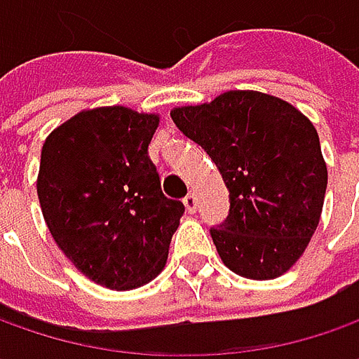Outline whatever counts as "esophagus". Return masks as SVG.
I'll return each instance as SVG.
<instances>
[{"mask_svg": "<svg viewBox=\"0 0 359 359\" xmlns=\"http://www.w3.org/2000/svg\"><path fill=\"white\" fill-rule=\"evenodd\" d=\"M184 203H186L187 212L194 214L198 210V198H196V194H187L186 198H184Z\"/></svg>", "mask_w": 359, "mask_h": 359, "instance_id": "obj_1", "label": "esophagus"}]
</instances>
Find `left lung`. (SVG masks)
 Wrapping results in <instances>:
<instances>
[{
	"label": "left lung",
	"instance_id": "obj_1",
	"mask_svg": "<svg viewBox=\"0 0 359 359\" xmlns=\"http://www.w3.org/2000/svg\"><path fill=\"white\" fill-rule=\"evenodd\" d=\"M172 119L228 187V217L210 228L222 262L250 280L282 276L308 248L324 205L327 170L310 119L259 91L175 107Z\"/></svg>",
	"mask_w": 359,
	"mask_h": 359
}]
</instances>
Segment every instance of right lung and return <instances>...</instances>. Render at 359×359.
I'll return each mask as SVG.
<instances>
[{"label":"right lung","instance_id":"1","mask_svg":"<svg viewBox=\"0 0 359 359\" xmlns=\"http://www.w3.org/2000/svg\"><path fill=\"white\" fill-rule=\"evenodd\" d=\"M158 121L121 105L90 109L41 149L37 198L49 231L83 276L109 290L158 276L186 210L163 196L147 154Z\"/></svg>","mask_w":359,"mask_h":359}]
</instances>
